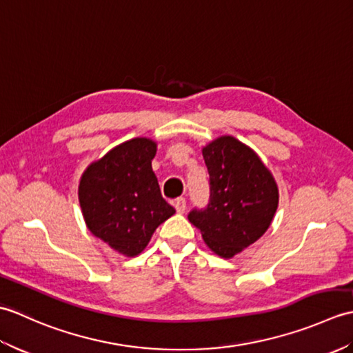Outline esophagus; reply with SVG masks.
I'll return each instance as SVG.
<instances>
[{"label":"esophagus","instance_id":"obj_1","mask_svg":"<svg viewBox=\"0 0 353 353\" xmlns=\"http://www.w3.org/2000/svg\"><path fill=\"white\" fill-rule=\"evenodd\" d=\"M174 208L179 214H183L186 211V200L185 199H177L174 201Z\"/></svg>","mask_w":353,"mask_h":353}]
</instances>
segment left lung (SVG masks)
<instances>
[{
	"instance_id": "8db88e82",
	"label": "left lung",
	"mask_w": 353,
	"mask_h": 353,
	"mask_svg": "<svg viewBox=\"0 0 353 353\" xmlns=\"http://www.w3.org/2000/svg\"><path fill=\"white\" fill-rule=\"evenodd\" d=\"M201 153L211 201L188 219L209 249L230 259L265 234L279 205V188L256 152L230 134L211 141Z\"/></svg>"
}]
</instances>
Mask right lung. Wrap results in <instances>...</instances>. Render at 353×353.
<instances>
[{
	"mask_svg": "<svg viewBox=\"0 0 353 353\" xmlns=\"http://www.w3.org/2000/svg\"><path fill=\"white\" fill-rule=\"evenodd\" d=\"M156 152L153 139H129L89 163L80 177L79 203L86 228L125 258L144 250L154 230L176 214L152 168Z\"/></svg>",
	"mask_w": 353,
	"mask_h": 353,
	"instance_id": "obj_1",
	"label": "right lung"
}]
</instances>
